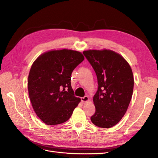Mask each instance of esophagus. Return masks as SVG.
I'll list each match as a JSON object with an SVG mask.
<instances>
[{
	"mask_svg": "<svg viewBox=\"0 0 158 158\" xmlns=\"http://www.w3.org/2000/svg\"><path fill=\"white\" fill-rule=\"evenodd\" d=\"M89 100V98L87 96V95H85L84 97L81 98V101L82 102H86Z\"/></svg>",
	"mask_w": 158,
	"mask_h": 158,
	"instance_id": "1",
	"label": "esophagus"
}]
</instances>
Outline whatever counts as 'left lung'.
<instances>
[{"label": "left lung", "instance_id": "obj_1", "mask_svg": "<svg viewBox=\"0 0 158 158\" xmlns=\"http://www.w3.org/2000/svg\"><path fill=\"white\" fill-rule=\"evenodd\" d=\"M83 54L95 72L98 84L91 121L100 128H111L121 120L131 102L132 69L121 55L111 50H88Z\"/></svg>", "mask_w": 158, "mask_h": 158}]
</instances>
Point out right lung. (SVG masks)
Masks as SVG:
<instances>
[{
    "label": "right lung",
    "mask_w": 158,
    "mask_h": 158,
    "mask_svg": "<svg viewBox=\"0 0 158 158\" xmlns=\"http://www.w3.org/2000/svg\"><path fill=\"white\" fill-rule=\"evenodd\" d=\"M84 60L80 52L53 50L33 63L27 80L30 101L37 117L47 125L68 121L80 102L71 87L74 69Z\"/></svg>",
    "instance_id": "obj_1"
}]
</instances>
